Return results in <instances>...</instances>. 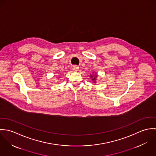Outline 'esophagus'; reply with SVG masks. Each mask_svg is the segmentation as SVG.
<instances>
[{"mask_svg": "<svg viewBox=\"0 0 156 156\" xmlns=\"http://www.w3.org/2000/svg\"><path fill=\"white\" fill-rule=\"evenodd\" d=\"M79 69V67H77V66H74L73 67V71H74V72L78 71Z\"/></svg>", "mask_w": 156, "mask_h": 156, "instance_id": "34e87169", "label": "esophagus"}]
</instances>
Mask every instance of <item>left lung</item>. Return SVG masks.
<instances>
[{
	"label": "left lung",
	"instance_id": "left-lung-1",
	"mask_svg": "<svg viewBox=\"0 0 156 156\" xmlns=\"http://www.w3.org/2000/svg\"><path fill=\"white\" fill-rule=\"evenodd\" d=\"M96 73H94V72H92V74H91V75H90V77L92 79V80L93 81V83H95L97 82H96V80H97V77H98V76H97V74H96Z\"/></svg>",
	"mask_w": 156,
	"mask_h": 156
}]
</instances>
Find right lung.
Wrapping results in <instances>:
<instances>
[{
    "label": "right lung",
    "instance_id": "add662e5",
    "mask_svg": "<svg viewBox=\"0 0 156 156\" xmlns=\"http://www.w3.org/2000/svg\"><path fill=\"white\" fill-rule=\"evenodd\" d=\"M57 76H58V77H59V74H58V75H57Z\"/></svg>",
    "mask_w": 156,
    "mask_h": 156
}]
</instances>
